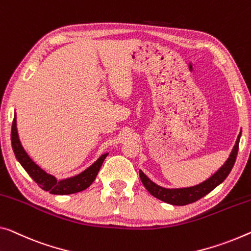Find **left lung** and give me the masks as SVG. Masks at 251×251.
<instances>
[{"label": "left lung", "mask_w": 251, "mask_h": 251, "mask_svg": "<svg viewBox=\"0 0 251 251\" xmlns=\"http://www.w3.org/2000/svg\"><path fill=\"white\" fill-rule=\"evenodd\" d=\"M240 137L241 132L239 133L236 145H234L232 151H231L230 156L228 159H226L225 165H223L215 174L212 175L210 178L204 180L201 184L195 185V186L192 187L184 188H165L153 183L152 180H150L148 177L144 174V173L139 171V176H140L141 182L144 184V186L147 188V191L150 194L163 202L173 204V205H186V204L196 202L198 200L202 199L203 196L209 194L211 191H213L218 185L221 184L223 180L228 177L231 169L233 167L234 161H236Z\"/></svg>", "instance_id": "obj_1"}]
</instances>
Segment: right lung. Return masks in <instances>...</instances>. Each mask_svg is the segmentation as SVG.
Segmentation results:
<instances>
[{
	"mask_svg": "<svg viewBox=\"0 0 251 251\" xmlns=\"http://www.w3.org/2000/svg\"><path fill=\"white\" fill-rule=\"evenodd\" d=\"M11 142H12V148L15 157H17L18 161L25 169V172L28 173L30 177L39 185V187H41L42 190L56 195L74 194V193L86 190L94 182L95 177L98 175L104 159L109 155V153H104L94 164H92L90 167L86 168L85 171L78 175L69 177V178L66 179L57 180L55 176L50 175L48 173H46L44 169H41L29 157L28 153L25 152V150L23 149L20 139H19L17 129V118H15V115L12 123V129H11Z\"/></svg>",
	"mask_w": 251,
	"mask_h": 251,
	"instance_id": "right-lung-1",
	"label": "right lung"
}]
</instances>
